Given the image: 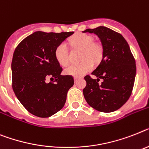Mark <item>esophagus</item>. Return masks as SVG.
<instances>
[{"label":"esophagus","instance_id":"obj_1","mask_svg":"<svg viewBox=\"0 0 149 149\" xmlns=\"http://www.w3.org/2000/svg\"><path fill=\"white\" fill-rule=\"evenodd\" d=\"M79 80V78H77V77H74V81L75 82H77V81Z\"/></svg>","mask_w":149,"mask_h":149}]
</instances>
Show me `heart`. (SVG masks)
<instances>
[{
	"label": "heart",
	"mask_w": 149,
	"mask_h": 149,
	"mask_svg": "<svg viewBox=\"0 0 149 149\" xmlns=\"http://www.w3.org/2000/svg\"><path fill=\"white\" fill-rule=\"evenodd\" d=\"M72 46L82 49L80 63H73L65 69L64 72L74 77H81L93 68V63H97L102 61L104 49L101 44L94 42L93 36L86 33H78L70 38ZM55 58L61 66H67L70 62L68 47L65 42H61L54 51Z\"/></svg>",
	"instance_id": "1"
}]
</instances>
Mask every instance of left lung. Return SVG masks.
I'll return each instance as SVG.
<instances>
[{
  "instance_id": "left-lung-1",
  "label": "left lung",
  "mask_w": 149,
  "mask_h": 149,
  "mask_svg": "<svg viewBox=\"0 0 149 149\" xmlns=\"http://www.w3.org/2000/svg\"><path fill=\"white\" fill-rule=\"evenodd\" d=\"M83 32L94 33L101 40L103 57L92 72L97 79L87 75L84 98L94 109L109 113L117 111L132 94L136 73V61L127 42L122 35L104 26L87 29ZM102 78V84L99 82Z\"/></svg>"
}]
</instances>
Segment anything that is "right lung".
<instances>
[{
  "mask_svg": "<svg viewBox=\"0 0 149 149\" xmlns=\"http://www.w3.org/2000/svg\"><path fill=\"white\" fill-rule=\"evenodd\" d=\"M73 33L38 31L27 36L15 49L11 63L12 87L23 107L35 116L51 117L64 106L74 80L72 76L61 75L63 69L54 51ZM48 78L56 80L47 84Z\"/></svg>",
  "mask_w": 149,
  "mask_h": 149,
  "instance_id": "add662e5",
  "label": "right lung"
}]
</instances>
